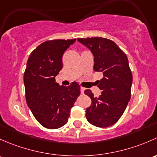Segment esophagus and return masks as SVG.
<instances>
[{
	"mask_svg": "<svg viewBox=\"0 0 157 157\" xmlns=\"http://www.w3.org/2000/svg\"><path fill=\"white\" fill-rule=\"evenodd\" d=\"M80 90H81V93H82V94H84V92H85V88H82V87H81Z\"/></svg>",
	"mask_w": 157,
	"mask_h": 157,
	"instance_id": "esophagus-1",
	"label": "esophagus"
}]
</instances>
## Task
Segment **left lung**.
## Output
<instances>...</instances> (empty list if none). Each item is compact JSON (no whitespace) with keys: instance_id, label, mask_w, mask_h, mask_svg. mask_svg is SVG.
<instances>
[{"instance_id":"obj_1","label":"left lung","mask_w":157,"mask_h":157,"mask_svg":"<svg viewBox=\"0 0 157 157\" xmlns=\"http://www.w3.org/2000/svg\"><path fill=\"white\" fill-rule=\"evenodd\" d=\"M77 41L91 51L95 72H102L98 81L101 94L94 98L91 90L85 94L91 104L85 111L87 120L94 126L106 128L114 125L123 114L131 98L132 74L126 54L116 43L107 38H78Z\"/></svg>"}]
</instances>
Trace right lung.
I'll return each mask as SVG.
<instances>
[{
  "label": "right lung",
  "instance_id": "obj_1",
  "mask_svg": "<svg viewBox=\"0 0 157 157\" xmlns=\"http://www.w3.org/2000/svg\"><path fill=\"white\" fill-rule=\"evenodd\" d=\"M76 39L47 41L29 55L24 73L26 103L44 127L56 129L67 123L71 108L80 95V85L74 82L59 86L55 77L63 68L64 52Z\"/></svg>",
  "mask_w": 157,
  "mask_h": 157
}]
</instances>
